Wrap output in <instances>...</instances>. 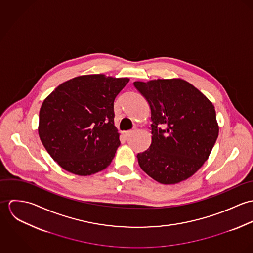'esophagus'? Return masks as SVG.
Listing matches in <instances>:
<instances>
[{"mask_svg": "<svg viewBox=\"0 0 253 253\" xmlns=\"http://www.w3.org/2000/svg\"><path fill=\"white\" fill-rule=\"evenodd\" d=\"M132 132H133V130H131V129H130V130H126V131L124 132V135H125L126 137H127V136H129Z\"/></svg>", "mask_w": 253, "mask_h": 253, "instance_id": "1", "label": "esophagus"}]
</instances>
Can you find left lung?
<instances>
[{
    "instance_id": "left-lung-1",
    "label": "left lung",
    "mask_w": 253,
    "mask_h": 253,
    "mask_svg": "<svg viewBox=\"0 0 253 253\" xmlns=\"http://www.w3.org/2000/svg\"><path fill=\"white\" fill-rule=\"evenodd\" d=\"M133 84L148 101L153 123L151 145L137 154L141 169L166 185L188 179L203 167L215 144L219 126L214 105L180 78Z\"/></svg>"
}]
</instances>
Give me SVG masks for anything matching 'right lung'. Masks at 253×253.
I'll return each instance as SVG.
<instances>
[{
  "instance_id": "right-lung-1",
  "label": "right lung",
  "mask_w": 253,
  "mask_h": 253,
  "mask_svg": "<svg viewBox=\"0 0 253 253\" xmlns=\"http://www.w3.org/2000/svg\"><path fill=\"white\" fill-rule=\"evenodd\" d=\"M128 82V78L104 74L82 75L62 83L44 98L38 132L59 167L87 176L111 164L121 144L114 100Z\"/></svg>"
}]
</instances>
